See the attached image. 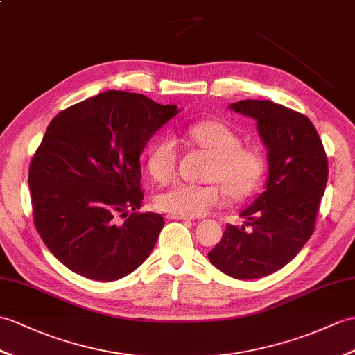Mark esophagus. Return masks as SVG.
Returning a JSON list of instances; mask_svg holds the SVG:
<instances>
[{
  "instance_id": "1",
  "label": "esophagus",
  "mask_w": 355,
  "mask_h": 355,
  "mask_svg": "<svg viewBox=\"0 0 355 355\" xmlns=\"http://www.w3.org/2000/svg\"><path fill=\"white\" fill-rule=\"evenodd\" d=\"M166 218L168 219H192L191 216H183V215H174V213H168V215H166Z\"/></svg>"
}]
</instances>
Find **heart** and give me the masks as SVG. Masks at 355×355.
Returning a JSON list of instances; mask_svg holds the SVG:
<instances>
[{
	"mask_svg": "<svg viewBox=\"0 0 355 355\" xmlns=\"http://www.w3.org/2000/svg\"><path fill=\"white\" fill-rule=\"evenodd\" d=\"M187 135L213 157L207 174V181L213 184L177 183L157 195V209L174 215L201 216L224 201V192L237 201L255 191L265 172V157L259 148L242 146L239 133L219 121L195 122ZM177 162L178 145L174 136L157 139L148 151V172L159 183L174 178Z\"/></svg>",
	"mask_w": 355,
	"mask_h": 355,
	"instance_id": "obj_1",
	"label": "heart"
}]
</instances>
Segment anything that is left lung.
Listing matches in <instances>:
<instances>
[{"mask_svg":"<svg viewBox=\"0 0 355 355\" xmlns=\"http://www.w3.org/2000/svg\"><path fill=\"white\" fill-rule=\"evenodd\" d=\"M230 109L257 122L268 148L265 192L241 213L246 225H227L209 260L224 274L252 279L286 266L315 230L328 180L322 140L304 114L268 100H243Z\"/></svg>","mask_w":355,"mask_h":355,"instance_id":"1","label":"left lung"}]
</instances>
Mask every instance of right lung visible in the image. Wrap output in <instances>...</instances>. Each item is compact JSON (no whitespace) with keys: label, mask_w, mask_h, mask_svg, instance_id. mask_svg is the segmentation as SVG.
I'll list each match as a JSON object with an SVG mask.
<instances>
[{"label":"right lung","mask_w":355,"mask_h":355,"mask_svg":"<svg viewBox=\"0 0 355 355\" xmlns=\"http://www.w3.org/2000/svg\"><path fill=\"white\" fill-rule=\"evenodd\" d=\"M177 113V105L107 90L49 122L30 163L28 186L37 233L66 268L114 282L148 259L164 220L137 211L144 200L139 157ZM118 216L126 218L122 225Z\"/></svg>","instance_id":"1"}]
</instances>
